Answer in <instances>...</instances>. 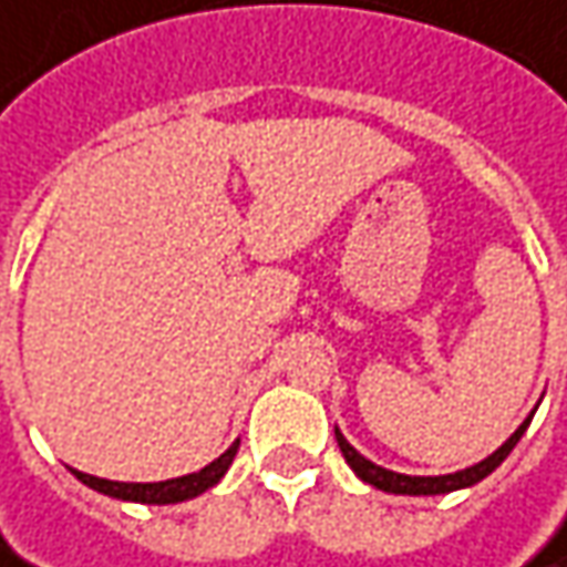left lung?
Masks as SVG:
<instances>
[{
    "instance_id": "8db88e82",
    "label": "left lung",
    "mask_w": 567,
    "mask_h": 567,
    "mask_svg": "<svg viewBox=\"0 0 567 567\" xmlns=\"http://www.w3.org/2000/svg\"><path fill=\"white\" fill-rule=\"evenodd\" d=\"M530 420H534V413L517 425L512 439L498 447V451H492L486 461H480V464H473V467L467 470H457V473H445V476H406V473H394V470L379 467V464H372L369 457H362L360 451L343 439V432H340L338 425H334V439H338L340 451H343V461L353 467V473L360 476L362 483H369V486H375V489L381 492H391V495H445V492L467 489V486H476L480 480H486L492 470L498 467V464L512 454L514 445L520 442V435L527 432Z\"/></svg>"
}]
</instances>
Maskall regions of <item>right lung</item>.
Instances as JSON below:
<instances>
[{"label": "right lung", "mask_w": 567, "mask_h": 567, "mask_svg": "<svg viewBox=\"0 0 567 567\" xmlns=\"http://www.w3.org/2000/svg\"><path fill=\"white\" fill-rule=\"evenodd\" d=\"M239 451V439L217 457L210 461L207 467H202L198 473H188V476H176V480H166V483H113V480H100V476H91V473H81V470H72L78 480L91 489L103 492L110 498H120V502H142V505H176V502H188L195 495H202L210 486H217L224 480V473L233 464Z\"/></svg>", "instance_id": "right-lung-1"}]
</instances>
